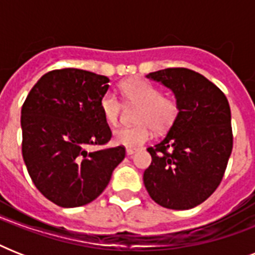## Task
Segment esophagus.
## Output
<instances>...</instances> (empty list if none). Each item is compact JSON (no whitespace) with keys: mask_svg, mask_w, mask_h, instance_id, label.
<instances>
[{"mask_svg":"<svg viewBox=\"0 0 255 255\" xmlns=\"http://www.w3.org/2000/svg\"><path fill=\"white\" fill-rule=\"evenodd\" d=\"M139 151H140L139 148H127V151L126 152H127L128 156H131V155H135L136 152H139Z\"/></svg>","mask_w":255,"mask_h":255,"instance_id":"1","label":"esophagus"}]
</instances>
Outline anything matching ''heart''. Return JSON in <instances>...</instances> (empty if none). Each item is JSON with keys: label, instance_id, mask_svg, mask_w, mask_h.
<instances>
[{"label": "heart", "instance_id": "1", "mask_svg": "<svg viewBox=\"0 0 255 255\" xmlns=\"http://www.w3.org/2000/svg\"><path fill=\"white\" fill-rule=\"evenodd\" d=\"M123 99L127 103L139 104L136 126L120 127L114 131V143L128 148L143 145L151 137V128L157 132L168 131L174 124L180 112V104L174 98L164 95L159 87L145 79H129L120 86ZM100 111L110 126L119 122L122 103L119 98L106 92L99 102Z\"/></svg>", "mask_w": 255, "mask_h": 255}]
</instances>
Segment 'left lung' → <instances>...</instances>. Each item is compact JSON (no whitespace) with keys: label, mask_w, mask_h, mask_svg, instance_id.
Masks as SVG:
<instances>
[{"label":"left lung","mask_w":255,"mask_h":255,"mask_svg":"<svg viewBox=\"0 0 255 255\" xmlns=\"http://www.w3.org/2000/svg\"><path fill=\"white\" fill-rule=\"evenodd\" d=\"M147 78L173 91L180 112L165 137L147 148L152 163L144 170V185L159 205L190 209L212 196L225 173L233 149L229 102L193 70H159Z\"/></svg>","instance_id":"obj_1"}]
</instances>
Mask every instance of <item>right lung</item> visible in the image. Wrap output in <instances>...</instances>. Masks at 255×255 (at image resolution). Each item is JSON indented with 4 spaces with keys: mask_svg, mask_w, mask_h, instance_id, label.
<instances>
[{
    "mask_svg": "<svg viewBox=\"0 0 255 255\" xmlns=\"http://www.w3.org/2000/svg\"><path fill=\"white\" fill-rule=\"evenodd\" d=\"M104 75L53 70L35 83L21 111L22 156L37 189L62 208L94 201L126 156L123 145H104L112 132L100 111Z\"/></svg>",
    "mask_w": 255,
    "mask_h": 255,
    "instance_id": "obj_1",
    "label": "right lung"
}]
</instances>
